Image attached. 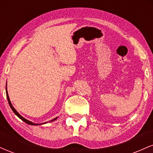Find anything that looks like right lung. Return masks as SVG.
<instances>
[{"mask_svg": "<svg viewBox=\"0 0 153 153\" xmlns=\"http://www.w3.org/2000/svg\"><path fill=\"white\" fill-rule=\"evenodd\" d=\"M6 87H7V86H6ZM6 96H7V99H8V103H9V106H10V108H11L12 111H13L14 112V114H15L16 115L17 117H19V118H20L21 119H22V121H24V122L26 123V124H30V125H40V124H34V123L31 122H30V121H29V120H27V119H24V117H22V116H21L20 114H19L18 113V112H17V111L14 108H13V106H12L11 103H10V99H9V96H8V91H7V88H6ZM55 119H57V118H55V119H52V120H51V122H53V121L55 120Z\"/></svg>", "mask_w": 153, "mask_h": 153, "instance_id": "right-lung-1", "label": "right lung"}]
</instances>
